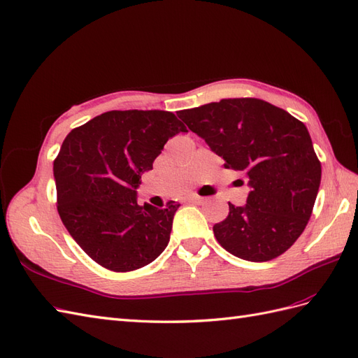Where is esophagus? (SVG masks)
Returning a JSON list of instances; mask_svg holds the SVG:
<instances>
[{
  "mask_svg": "<svg viewBox=\"0 0 358 358\" xmlns=\"http://www.w3.org/2000/svg\"><path fill=\"white\" fill-rule=\"evenodd\" d=\"M187 201H189V203H197V205H201V203L205 201V197H200L199 194H189V196L187 197Z\"/></svg>",
  "mask_w": 358,
  "mask_h": 358,
  "instance_id": "34e87169",
  "label": "esophagus"
}]
</instances>
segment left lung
Segmentation results:
<instances>
[{
  "label": "left lung",
  "mask_w": 358,
  "mask_h": 358,
  "mask_svg": "<svg viewBox=\"0 0 358 358\" xmlns=\"http://www.w3.org/2000/svg\"><path fill=\"white\" fill-rule=\"evenodd\" d=\"M179 117L226 169L248 179L245 205L229 203L227 218L214 226L218 244L250 262L283 255L304 231L321 183V162L306 124L256 98L221 99L182 110Z\"/></svg>",
  "instance_id": "obj_1"
}]
</instances>
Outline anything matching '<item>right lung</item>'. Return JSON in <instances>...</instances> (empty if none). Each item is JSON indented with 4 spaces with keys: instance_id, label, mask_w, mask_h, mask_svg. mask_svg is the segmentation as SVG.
Segmentation results:
<instances>
[{
    "instance_id": "1",
    "label": "right lung",
    "mask_w": 358,
    "mask_h": 358,
    "mask_svg": "<svg viewBox=\"0 0 358 358\" xmlns=\"http://www.w3.org/2000/svg\"><path fill=\"white\" fill-rule=\"evenodd\" d=\"M187 132L161 110L107 111L64 138L54 159L57 210L64 227L96 264L115 273L149 265L167 247L180 206L137 205L143 171L170 137Z\"/></svg>"
}]
</instances>
